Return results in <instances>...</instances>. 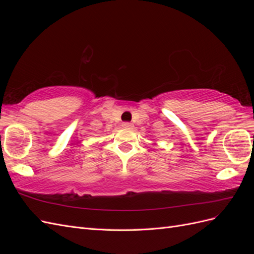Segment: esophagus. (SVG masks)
<instances>
[{"label":"esophagus","mask_w":254,"mask_h":254,"mask_svg":"<svg viewBox=\"0 0 254 254\" xmlns=\"http://www.w3.org/2000/svg\"><path fill=\"white\" fill-rule=\"evenodd\" d=\"M123 127H124V128H128V129H131V128H133V125L131 124V123L126 122V123H124V124H123Z\"/></svg>","instance_id":"1"}]
</instances>
